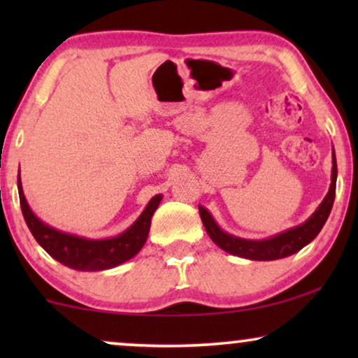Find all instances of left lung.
<instances>
[{
  "mask_svg": "<svg viewBox=\"0 0 358 358\" xmlns=\"http://www.w3.org/2000/svg\"><path fill=\"white\" fill-rule=\"evenodd\" d=\"M336 180H337V164L336 156L332 153V178H331V187L329 192L322 200L320 207L305 223L300 227L290 228L287 231L275 236L261 239V241H254V239H243L238 236H233L215 223V220L207 208L199 205L200 218L205 229H207L208 236L212 241L233 256H239L244 259H251V261H275V259L288 257L295 254L311 243L317 234H320L321 228L324 227L327 217H329L332 203H334L336 197Z\"/></svg>",
  "mask_w": 358,
  "mask_h": 358,
  "instance_id": "obj_1",
  "label": "left lung"
}]
</instances>
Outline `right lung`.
I'll return each instance as SVG.
<instances>
[{
  "instance_id": "1",
  "label": "right lung",
  "mask_w": 358,
  "mask_h": 358,
  "mask_svg": "<svg viewBox=\"0 0 358 358\" xmlns=\"http://www.w3.org/2000/svg\"><path fill=\"white\" fill-rule=\"evenodd\" d=\"M17 190L24 220H26L36 241L63 266L85 272L106 271V268L120 266L122 262L136 256L146 243L151 217H153L155 210L158 208L161 199H163V195H155L146 205L143 213L136 218V222L119 236L87 239L76 236V234L63 233L60 229H55L41 222L34 215L31 207L27 205L26 197H24L21 176H17Z\"/></svg>"
}]
</instances>
